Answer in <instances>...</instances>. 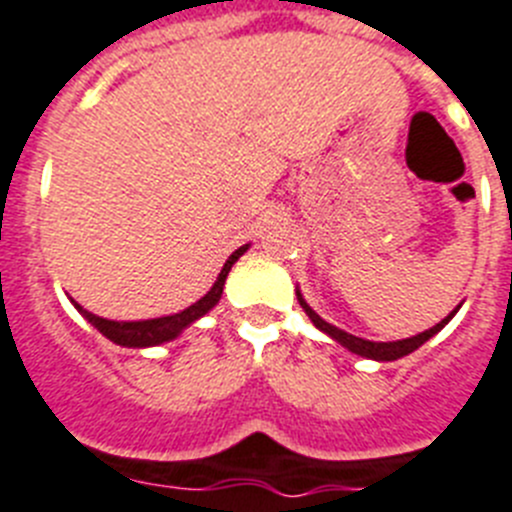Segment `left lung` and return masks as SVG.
<instances>
[{
  "label": "left lung",
  "mask_w": 512,
  "mask_h": 512,
  "mask_svg": "<svg viewBox=\"0 0 512 512\" xmlns=\"http://www.w3.org/2000/svg\"><path fill=\"white\" fill-rule=\"evenodd\" d=\"M296 299H299L301 309L306 311V317H309L311 322H314V327H317V330H322L324 335H330L332 340L340 342L342 348H348L350 353L363 355V358H371V361H397V358H404V355L415 353V350L420 348L422 342H428L430 337L438 335V332H441L443 327H446V324L451 322L453 314L459 311V306H456V309H453L446 319H441V322L435 324V327H430V330L420 332V335H415V337H407V340H397V342H373V340H363V337L350 335V332L340 330V327H335V324L324 322V319L319 317L317 311H314L309 304H306L299 288H296Z\"/></svg>",
  "instance_id": "left-lung-1"
}]
</instances>
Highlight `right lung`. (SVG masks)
<instances>
[{
  "label": "right lung",
  "mask_w": 512,
  "mask_h": 512,
  "mask_svg": "<svg viewBox=\"0 0 512 512\" xmlns=\"http://www.w3.org/2000/svg\"><path fill=\"white\" fill-rule=\"evenodd\" d=\"M247 250H250V244H244V247L231 252L229 260H226L224 268H221L219 278H216V283L211 286V291H208L203 299L195 301V304H190L188 309L170 314V317L139 319V322H115V319H102L97 317V314H92V311L82 309L74 299H71V304H74V309H77L92 327H97V330L108 337V340H113L115 345H123V348H154V345H162V342H170L175 340V337H180L182 332L188 330L190 324L198 322L201 317H206L208 311L219 304L231 265H234Z\"/></svg>",
  "instance_id": "right-lung-1"
}]
</instances>
